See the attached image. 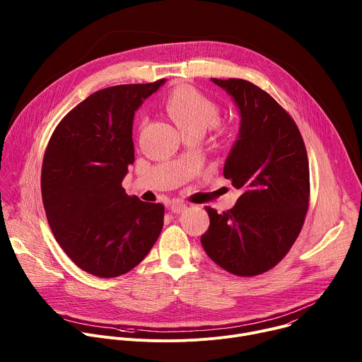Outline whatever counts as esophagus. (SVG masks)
I'll use <instances>...</instances> for the list:
<instances>
[{
  "label": "esophagus",
  "mask_w": 362,
  "mask_h": 362,
  "mask_svg": "<svg viewBox=\"0 0 362 362\" xmlns=\"http://www.w3.org/2000/svg\"><path fill=\"white\" fill-rule=\"evenodd\" d=\"M185 209H187V204H186L185 202H182V200H175V202H172V204H170V211H172L173 214H180V212H183Z\"/></svg>",
  "instance_id": "esophagus-1"
}]
</instances>
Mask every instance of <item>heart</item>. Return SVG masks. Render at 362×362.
<instances>
[{
  "mask_svg": "<svg viewBox=\"0 0 362 362\" xmlns=\"http://www.w3.org/2000/svg\"><path fill=\"white\" fill-rule=\"evenodd\" d=\"M165 110L182 133L189 130L204 132L219 120V107L215 101L192 87H180L165 100Z\"/></svg>",
  "mask_w": 362,
  "mask_h": 362,
  "instance_id": "heart-1",
  "label": "heart"
}]
</instances>
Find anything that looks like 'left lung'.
<instances>
[{
	"label": "left lung",
	"mask_w": 362,
	"mask_h": 362,
	"mask_svg": "<svg viewBox=\"0 0 362 362\" xmlns=\"http://www.w3.org/2000/svg\"><path fill=\"white\" fill-rule=\"evenodd\" d=\"M233 100L240 124L223 176L242 190L232 209L206 208L200 242L214 262L239 276L274 268L296 240L308 211L309 166L291 116L264 90L240 78H211Z\"/></svg>",
	"instance_id": "left-lung-1"
}]
</instances>
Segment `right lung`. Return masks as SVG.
<instances>
[{"label": "right lung", "instance_id": "obj_1", "mask_svg": "<svg viewBox=\"0 0 362 362\" xmlns=\"http://www.w3.org/2000/svg\"><path fill=\"white\" fill-rule=\"evenodd\" d=\"M165 81L88 95L48 141L41 169L47 221L70 259L91 275L129 272L162 232L163 204L126 194L122 182L134 162V113Z\"/></svg>", "mask_w": 362, "mask_h": 362}]
</instances>
